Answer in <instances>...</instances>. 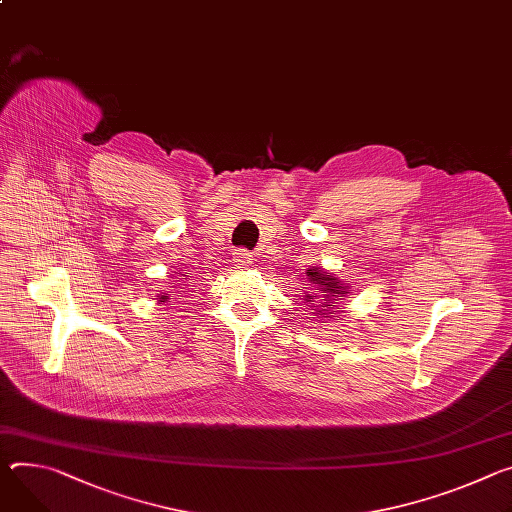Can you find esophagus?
Returning <instances> with one entry per match:
<instances>
[{"label": "esophagus", "mask_w": 512, "mask_h": 512, "mask_svg": "<svg viewBox=\"0 0 512 512\" xmlns=\"http://www.w3.org/2000/svg\"><path fill=\"white\" fill-rule=\"evenodd\" d=\"M235 263H237V267H249L253 263V255L249 251H245V249H239L235 253Z\"/></svg>", "instance_id": "34e87169"}]
</instances>
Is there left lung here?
Segmentation results:
<instances>
[{
	"label": "left lung",
	"instance_id": "1",
	"mask_svg": "<svg viewBox=\"0 0 512 512\" xmlns=\"http://www.w3.org/2000/svg\"><path fill=\"white\" fill-rule=\"evenodd\" d=\"M306 275H308V282H310L308 284L310 294H306V302L319 306L316 309V314L322 312V310H331L329 314L337 312V310H333V306L337 304L335 300H343V296L349 294L347 288L337 280L335 275H329L327 271L320 269V267L306 269ZM312 308H315V306H312Z\"/></svg>",
	"mask_w": 512,
	"mask_h": 512
}]
</instances>
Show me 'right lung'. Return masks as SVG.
Returning <instances> with one entry per match:
<instances>
[{
    "label": "right lung",
    "instance_id": "add662e5",
    "mask_svg": "<svg viewBox=\"0 0 512 512\" xmlns=\"http://www.w3.org/2000/svg\"><path fill=\"white\" fill-rule=\"evenodd\" d=\"M159 298V302H165L167 300V296H157Z\"/></svg>",
    "mask_w": 512,
    "mask_h": 512
}]
</instances>
